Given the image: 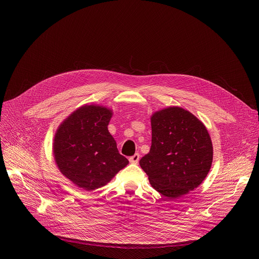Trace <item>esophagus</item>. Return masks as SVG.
Masks as SVG:
<instances>
[{
  "mask_svg": "<svg viewBox=\"0 0 259 259\" xmlns=\"http://www.w3.org/2000/svg\"><path fill=\"white\" fill-rule=\"evenodd\" d=\"M129 161H130V163H132V164H137L138 161H139V154L137 153V154L133 155L132 157H130V158H129Z\"/></svg>",
  "mask_w": 259,
  "mask_h": 259,
  "instance_id": "34e87169",
  "label": "esophagus"
}]
</instances>
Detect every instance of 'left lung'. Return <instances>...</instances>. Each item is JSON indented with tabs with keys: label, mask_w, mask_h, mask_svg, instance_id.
<instances>
[{
	"label": "left lung",
	"mask_w": 259,
	"mask_h": 259,
	"mask_svg": "<svg viewBox=\"0 0 259 259\" xmlns=\"http://www.w3.org/2000/svg\"><path fill=\"white\" fill-rule=\"evenodd\" d=\"M152 146L139 161L152 187L168 199L197 189L213 160V146L205 125L189 110L170 106L152 118Z\"/></svg>",
	"instance_id": "1"
}]
</instances>
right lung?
Listing matches in <instances>:
<instances>
[{"instance_id":"add662e5","label":"right lung","mask_w":259,"mask_h":259,"mask_svg":"<svg viewBox=\"0 0 259 259\" xmlns=\"http://www.w3.org/2000/svg\"><path fill=\"white\" fill-rule=\"evenodd\" d=\"M113 112L100 105H84L58 127L53 155L60 172L85 191L101 188L129 161L122 156L107 126Z\"/></svg>"}]
</instances>
